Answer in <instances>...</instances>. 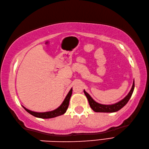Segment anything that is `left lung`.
Returning <instances> with one entry per match:
<instances>
[{"mask_svg":"<svg viewBox=\"0 0 149 149\" xmlns=\"http://www.w3.org/2000/svg\"><path fill=\"white\" fill-rule=\"evenodd\" d=\"M135 88V82L133 81V85L132 87V89L130 91L129 93L127 95L125 98L121 100L120 101L116 102L115 104H100L98 102L95 101L91 97L90 95L87 93L85 90H84V93L86 96L87 97V100H88L89 105L91 108H92L94 111L95 112H99V113H113L119 111L122 108L127 104V102H128L129 100L130 99L132 95L133 94V90Z\"/></svg>","mask_w":149,"mask_h":149,"instance_id":"left-lung-1","label":"left lung"}]
</instances>
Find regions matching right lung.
I'll list each match as a JSON object with an SVG mask.
<instances>
[{
  "mask_svg": "<svg viewBox=\"0 0 149 149\" xmlns=\"http://www.w3.org/2000/svg\"><path fill=\"white\" fill-rule=\"evenodd\" d=\"M72 89H71L69 92H68L66 97L65 98V100L63 101L62 104H61L58 108H56V109L53 110V111H51L43 112V113L35 112V111H33L27 108H26L25 107H24L23 106H22V107H23L26 111L28 112L29 114H31V115L35 116V117H37V118H44V119L55 118V117L62 115V114H63L65 113L66 112L67 109L68 107V105H69V101H70V97L72 96Z\"/></svg>",
  "mask_w": 149,
  "mask_h": 149,
  "instance_id": "add662e5",
  "label": "right lung"
}]
</instances>
